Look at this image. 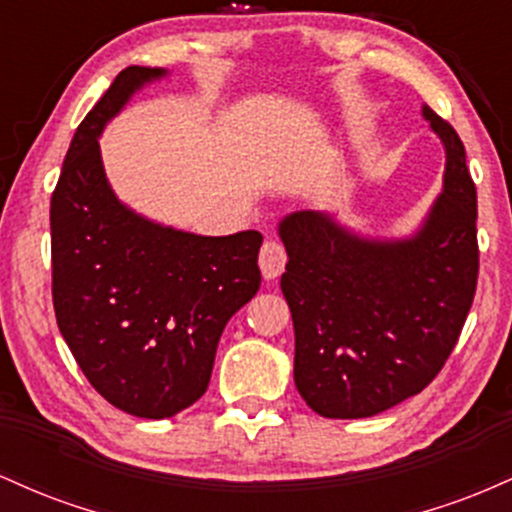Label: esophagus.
Returning <instances> with one entry per match:
<instances>
[{
	"mask_svg": "<svg viewBox=\"0 0 512 512\" xmlns=\"http://www.w3.org/2000/svg\"><path fill=\"white\" fill-rule=\"evenodd\" d=\"M286 267V250L276 240H267L260 250V269L264 279H276Z\"/></svg>",
	"mask_w": 512,
	"mask_h": 512,
	"instance_id": "1",
	"label": "esophagus"
}]
</instances>
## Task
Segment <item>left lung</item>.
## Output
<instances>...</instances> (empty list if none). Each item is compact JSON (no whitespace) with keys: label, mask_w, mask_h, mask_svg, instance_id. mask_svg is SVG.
Instances as JSON below:
<instances>
[{"label":"left lung","mask_w":512,"mask_h":512,"mask_svg":"<svg viewBox=\"0 0 512 512\" xmlns=\"http://www.w3.org/2000/svg\"><path fill=\"white\" fill-rule=\"evenodd\" d=\"M443 142V190L407 238H370L325 211L279 221L281 291L296 332L293 380L325 419H366L419 395L455 349L477 291V187L464 146Z\"/></svg>","instance_id":"8db88e82"}]
</instances>
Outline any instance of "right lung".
Returning a JSON list of instances; mask_svg holds the SVG:
<instances>
[{"label":"right lung","mask_w":512,"mask_h":512,"mask_svg":"<svg viewBox=\"0 0 512 512\" xmlns=\"http://www.w3.org/2000/svg\"><path fill=\"white\" fill-rule=\"evenodd\" d=\"M161 67H127L76 129L50 202L52 303L88 383L168 419L207 392L226 322L260 289L262 233L197 236L137 214L105 178V125Z\"/></svg>","instance_id":"add662e5"}]
</instances>
